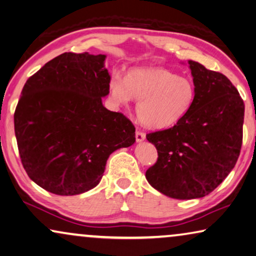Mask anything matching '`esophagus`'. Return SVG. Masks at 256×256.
I'll list each match as a JSON object with an SVG mask.
<instances>
[{"instance_id":"34e87169","label":"esophagus","mask_w":256,"mask_h":256,"mask_svg":"<svg viewBox=\"0 0 256 256\" xmlns=\"http://www.w3.org/2000/svg\"><path fill=\"white\" fill-rule=\"evenodd\" d=\"M146 139V134L141 131H136V142H142V141Z\"/></svg>"}]
</instances>
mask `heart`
<instances>
[{
  "label": "heart",
  "mask_w": 256,
  "mask_h": 256,
  "mask_svg": "<svg viewBox=\"0 0 256 256\" xmlns=\"http://www.w3.org/2000/svg\"><path fill=\"white\" fill-rule=\"evenodd\" d=\"M109 94L118 106L139 100L136 114L147 128L174 126L188 114L196 99V88L188 77L165 68H134L126 78L120 74L109 80Z\"/></svg>",
  "instance_id": "b5f03b06"
}]
</instances>
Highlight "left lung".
I'll return each instance as SVG.
<instances>
[{"instance_id":"1","label":"left lung","mask_w":256,"mask_h":256,"mask_svg":"<svg viewBox=\"0 0 256 256\" xmlns=\"http://www.w3.org/2000/svg\"><path fill=\"white\" fill-rule=\"evenodd\" d=\"M196 99L179 123L147 134L158 158L146 172L165 196L194 200L212 192L228 176L240 154L244 101L221 72L189 60Z\"/></svg>"}]
</instances>
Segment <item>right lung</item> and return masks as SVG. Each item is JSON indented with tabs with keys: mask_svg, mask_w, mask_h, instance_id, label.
Returning <instances> with one entry per match:
<instances>
[{
	"mask_svg": "<svg viewBox=\"0 0 256 256\" xmlns=\"http://www.w3.org/2000/svg\"><path fill=\"white\" fill-rule=\"evenodd\" d=\"M106 56L66 52L27 80L14 112L20 160L46 192L72 196L94 188L109 155L136 142V128L102 99Z\"/></svg>",
	"mask_w": 256,
	"mask_h": 256,
	"instance_id": "obj_1",
	"label": "right lung"
}]
</instances>
